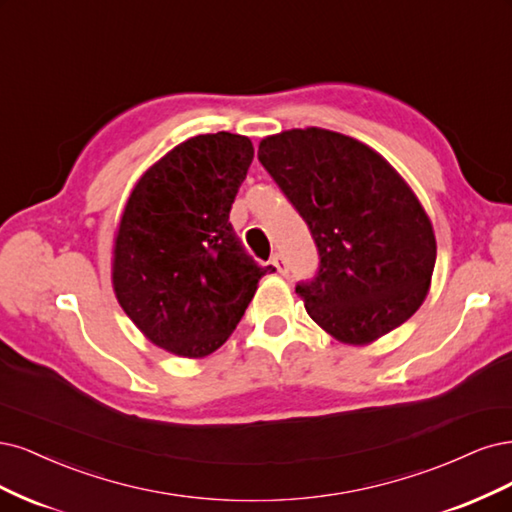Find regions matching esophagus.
Listing matches in <instances>:
<instances>
[{
	"instance_id": "obj_1",
	"label": "esophagus",
	"mask_w": 512,
	"mask_h": 512,
	"mask_svg": "<svg viewBox=\"0 0 512 512\" xmlns=\"http://www.w3.org/2000/svg\"><path fill=\"white\" fill-rule=\"evenodd\" d=\"M272 266L280 272V274H287L289 272V263H287V259L283 257V255H280V253H276L274 257H272Z\"/></svg>"
}]
</instances>
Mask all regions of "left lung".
Returning a JSON list of instances; mask_svg holds the SVG:
<instances>
[{
  "instance_id": "obj_1",
  "label": "left lung",
  "mask_w": 512,
  "mask_h": 512,
  "mask_svg": "<svg viewBox=\"0 0 512 512\" xmlns=\"http://www.w3.org/2000/svg\"><path fill=\"white\" fill-rule=\"evenodd\" d=\"M257 157L317 244L315 278L295 285L312 321L368 344L415 315L436 238L404 178L370 146L319 127L261 140Z\"/></svg>"
}]
</instances>
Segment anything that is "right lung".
Masks as SVG:
<instances>
[{"label":"right lung","mask_w":512,"mask_h":512,"mask_svg":"<svg viewBox=\"0 0 512 512\" xmlns=\"http://www.w3.org/2000/svg\"><path fill=\"white\" fill-rule=\"evenodd\" d=\"M249 138L195 136L161 157L131 191L114 240L121 308L161 349L204 357L232 336L272 266L246 253L229 210L253 161Z\"/></svg>","instance_id":"obj_1"}]
</instances>
